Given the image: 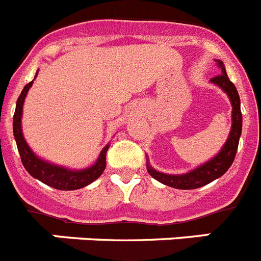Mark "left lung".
<instances>
[{
    "mask_svg": "<svg viewBox=\"0 0 261 261\" xmlns=\"http://www.w3.org/2000/svg\"><path fill=\"white\" fill-rule=\"evenodd\" d=\"M217 66L221 69V74L212 78L211 84L220 87L226 95L229 96L230 103H231V128H230L229 137L221 147L218 154L212 159L206 161L202 165L197 166L196 168L186 174H165V172L156 171L149 163V159L146 161L147 172L162 184L177 190H196L202 186L212 183L213 180L222 176L230 166L232 165L235 158V154L238 150L239 138L242 135V112H241V99L237 87L234 86L231 81L227 77L225 65L221 60H216Z\"/></svg>",
    "mask_w": 261,
    "mask_h": 261,
    "instance_id": "left-lung-1",
    "label": "left lung"
}]
</instances>
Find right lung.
<instances>
[{"label":"right lung","instance_id":"obj_1","mask_svg":"<svg viewBox=\"0 0 261 261\" xmlns=\"http://www.w3.org/2000/svg\"><path fill=\"white\" fill-rule=\"evenodd\" d=\"M38 71H36V75H38ZM32 84H34V81H31L30 84H27L26 86L23 87L22 93H20L19 98L17 100L15 112H14L13 117L14 138H15V142H17L18 151H19L23 166H24L27 172L32 177H35V179L40 180L41 183L47 184V186L52 187V188H56V190L74 191L89 186L90 183L96 180L105 171L106 154H107V150L110 149V144H107L103 147L94 165L89 166L86 168H82V170H73V168L55 165V163L48 162L45 159L36 155L34 150L29 146V144H27L22 130L23 105H24V99H26L27 93L31 89Z\"/></svg>","mask_w":261,"mask_h":261}]
</instances>
